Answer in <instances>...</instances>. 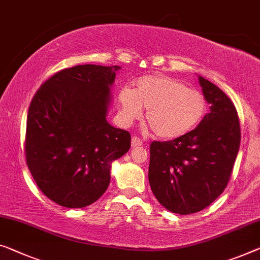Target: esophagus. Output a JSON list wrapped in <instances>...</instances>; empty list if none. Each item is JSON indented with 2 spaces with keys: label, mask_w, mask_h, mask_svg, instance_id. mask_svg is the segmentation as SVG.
Wrapping results in <instances>:
<instances>
[{
  "label": "esophagus",
  "mask_w": 260,
  "mask_h": 260,
  "mask_svg": "<svg viewBox=\"0 0 260 260\" xmlns=\"http://www.w3.org/2000/svg\"><path fill=\"white\" fill-rule=\"evenodd\" d=\"M143 145V142L139 139L138 137H133V141H131V146L133 147H138V146H142Z\"/></svg>",
  "instance_id": "34e87169"
}]
</instances>
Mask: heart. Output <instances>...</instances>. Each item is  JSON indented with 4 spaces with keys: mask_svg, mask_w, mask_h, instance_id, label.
Segmentation results:
<instances>
[{
    "mask_svg": "<svg viewBox=\"0 0 260 260\" xmlns=\"http://www.w3.org/2000/svg\"><path fill=\"white\" fill-rule=\"evenodd\" d=\"M119 116L129 125L146 109V123L155 136L174 139L197 127L208 111V101L201 91L191 89L181 80L154 74L135 82L134 90L118 93Z\"/></svg>",
    "mask_w": 260,
    "mask_h": 260,
    "instance_id": "b5f03b06",
    "label": "heart"
}]
</instances>
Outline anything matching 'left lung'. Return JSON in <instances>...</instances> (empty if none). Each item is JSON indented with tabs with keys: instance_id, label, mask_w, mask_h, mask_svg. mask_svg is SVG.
<instances>
[{
	"instance_id": "8db88e82",
	"label": "left lung",
	"mask_w": 260,
	"mask_h": 260,
	"mask_svg": "<svg viewBox=\"0 0 260 260\" xmlns=\"http://www.w3.org/2000/svg\"><path fill=\"white\" fill-rule=\"evenodd\" d=\"M199 81L211 105L209 113L188 134L150 145L151 189L160 205L180 215L207 208L223 193L241 143L233 101L208 80Z\"/></svg>"
}]
</instances>
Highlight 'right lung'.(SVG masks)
I'll use <instances>...</instances> for the list:
<instances>
[{
    "label": "right lung",
    "instance_id": "right-lung-1",
    "mask_svg": "<svg viewBox=\"0 0 260 260\" xmlns=\"http://www.w3.org/2000/svg\"><path fill=\"white\" fill-rule=\"evenodd\" d=\"M119 69L90 63L63 69L31 100L26 165L43 194L66 208H82L102 197L111 162L130 149V134L106 118Z\"/></svg>",
    "mask_w": 260,
    "mask_h": 260
}]
</instances>
